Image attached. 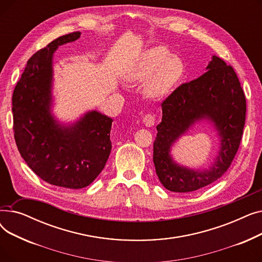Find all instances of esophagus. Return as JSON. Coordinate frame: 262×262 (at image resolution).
Returning <instances> with one entry per match:
<instances>
[{"instance_id": "esophagus-1", "label": "esophagus", "mask_w": 262, "mask_h": 262, "mask_svg": "<svg viewBox=\"0 0 262 262\" xmlns=\"http://www.w3.org/2000/svg\"><path fill=\"white\" fill-rule=\"evenodd\" d=\"M143 123H144V125L147 126V127L153 126L155 124V116L153 114H150V113L146 114L143 117Z\"/></svg>"}]
</instances>
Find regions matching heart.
<instances>
[{"instance_id": "1", "label": "heart", "mask_w": 262, "mask_h": 262, "mask_svg": "<svg viewBox=\"0 0 262 262\" xmlns=\"http://www.w3.org/2000/svg\"><path fill=\"white\" fill-rule=\"evenodd\" d=\"M185 64L177 56H171V53L164 48L157 47L143 54L126 74L128 81H144L145 93L149 98H161L183 77Z\"/></svg>"}]
</instances>
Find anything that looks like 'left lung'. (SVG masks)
Segmentation results:
<instances>
[{"label": "left lung", "instance_id": "8db88e82", "mask_svg": "<svg viewBox=\"0 0 262 262\" xmlns=\"http://www.w3.org/2000/svg\"><path fill=\"white\" fill-rule=\"evenodd\" d=\"M208 71L182 84L161 103L162 121L154 141L153 160L163 187L173 192H191L221 178L230 167L242 139L246 100L231 66L212 56ZM211 118L222 136L223 146L210 171L182 168L169 157L170 145L195 120Z\"/></svg>", "mask_w": 262, "mask_h": 262}]
</instances>
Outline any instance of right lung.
<instances>
[{
	"mask_svg": "<svg viewBox=\"0 0 262 262\" xmlns=\"http://www.w3.org/2000/svg\"><path fill=\"white\" fill-rule=\"evenodd\" d=\"M79 36L73 32L58 37L36 52L12 94L13 136L21 157L41 180L69 189L90 185L112 150L113 119L91 112L61 127L50 114L53 53Z\"/></svg>",
	"mask_w": 262,
	"mask_h": 262,
	"instance_id": "right-lung-1",
	"label": "right lung"
}]
</instances>
